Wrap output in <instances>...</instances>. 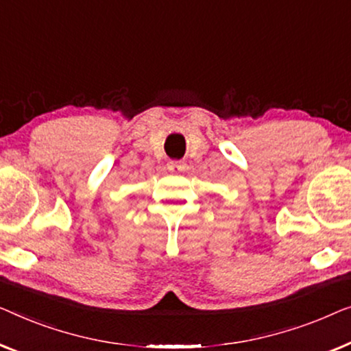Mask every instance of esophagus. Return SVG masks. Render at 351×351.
Segmentation results:
<instances>
[{"label": "esophagus", "instance_id": "34e87169", "mask_svg": "<svg viewBox=\"0 0 351 351\" xmlns=\"http://www.w3.org/2000/svg\"><path fill=\"white\" fill-rule=\"evenodd\" d=\"M167 167H169V170L173 171V173H180V171L184 170L186 165L180 160H170L169 164H167Z\"/></svg>", "mask_w": 351, "mask_h": 351}]
</instances>
